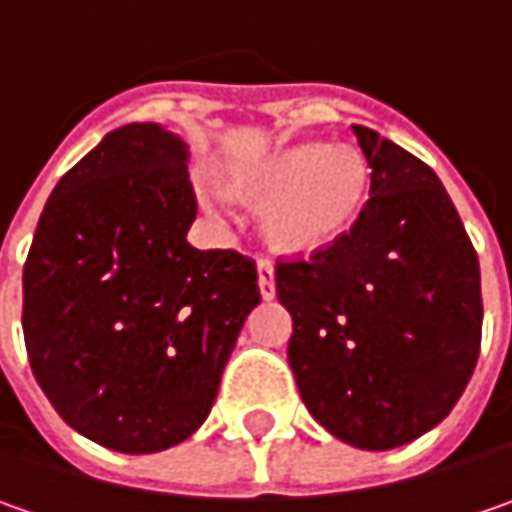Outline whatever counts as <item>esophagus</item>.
<instances>
[{"mask_svg": "<svg viewBox=\"0 0 512 512\" xmlns=\"http://www.w3.org/2000/svg\"><path fill=\"white\" fill-rule=\"evenodd\" d=\"M257 286H260V295H263V298H275V266H272V260H266V257L257 260Z\"/></svg>", "mask_w": 512, "mask_h": 512, "instance_id": "1", "label": "esophagus"}]
</instances>
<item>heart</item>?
I'll return each instance as SVG.
<instances>
[{"label": "heart", "mask_w": 512, "mask_h": 512, "mask_svg": "<svg viewBox=\"0 0 512 512\" xmlns=\"http://www.w3.org/2000/svg\"><path fill=\"white\" fill-rule=\"evenodd\" d=\"M234 189L266 200L263 232L289 255H312L344 237L367 203L369 168L355 148L298 143L272 151L232 174ZM206 209H220L223 194L200 191Z\"/></svg>", "instance_id": "obj_1"}]
</instances>
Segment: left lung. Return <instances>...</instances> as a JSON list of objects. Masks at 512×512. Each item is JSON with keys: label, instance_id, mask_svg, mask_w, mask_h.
Listing matches in <instances>:
<instances>
[{"label": "left lung", "instance_id": "8db88e82", "mask_svg": "<svg viewBox=\"0 0 512 512\" xmlns=\"http://www.w3.org/2000/svg\"><path fill=\"white\" fill-rule=\"evenodd\" d=\"M369 200L309 260H280L289 367L312 418L358 450H392L456 407L481 346L478 255L435 171L352 125Z\"/></svg>", "mask_w": 512, "mask_h": 512}]
</instances>
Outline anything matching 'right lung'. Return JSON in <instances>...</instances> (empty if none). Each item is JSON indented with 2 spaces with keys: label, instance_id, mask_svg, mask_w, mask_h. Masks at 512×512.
Masks as SVG:
<instances>
[{
  "label": "right lung",
  "instance_id": "1",
  "mask_svg": "<svg viewBox=\"0 0 512 512\" xmlns=\"http://www.w3.org/2000/svg\"><path fill=\"white\" fill-rule=\"evenodd\" d=\"M189 148L157 123L102 137L51 191L22 272L36 384L68 427L117 453H160L212 412L257 266L194 249Z\"/></svg>",
  "mask_w": 512,
  "mask_h": 512
}]
</instances>
